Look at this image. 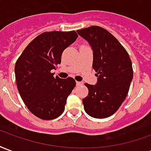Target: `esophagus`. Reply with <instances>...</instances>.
I'll list each match as a JSON object with an SVG mask.
<instances>
[{
	"label": "esophagus",
	"instance_id": "obj_1",
	"mask_svg": "<svg viewBox=\"0 0 151 151\" xmlns=\"http://www.w3.org/2000/svg\"><path fill=\"white\" fill-rule=\"evenodd\" d=\"M83 83H82V82H76V85L77 86H82Z\"/></svg>",
	"mask_w": 151,
	"mask_h": 151
}]
</instances>
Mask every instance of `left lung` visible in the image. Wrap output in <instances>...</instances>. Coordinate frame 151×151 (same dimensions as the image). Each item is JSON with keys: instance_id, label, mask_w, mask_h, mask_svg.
<instances>
[{"instance_id": "obj_1", "label": "left lung", "mask_w": 151, "mask_h": 151, "mask_svg": "<svg viewBox=\"0 0 151 151\" xmlns=\"http://www.w3.org/2000/svg\"><path fill=\"white\" fill-rule=\"evenodd\" d=\"M93 50V69L96 85L85 83L88 96L82 99L84 109L94 118H107L119 109L126 98L133 79L132 62L125 48L116 38L98 26L77 31Z\"/></svg>"}]
</instances>
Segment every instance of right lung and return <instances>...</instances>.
<instances>
[{"label":"right lung","instance_id":"add662e5","mask_svg":"<svg viewBox=\"0 0 151 151\" xmlns=\"http://www.w3.org/2000/svg\"><path fill=\"white\" fill-rule=\"evenodd\" d=\"M78 37L75 31L43 32L28 44L16 61L18 92L29 111L42 120L60 116L75 87L73 78H54L51 71L61 62L63 51Z\"/></svg>","mask_w":151,"mask_h":151}]
</instances>
